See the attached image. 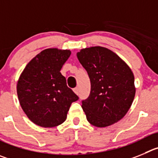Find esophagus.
I'll list each match as a JSON object with an SVG mask.
<instances>
[{
    "label": "esophagus",
    "instance_id": "obj_1",
    "mask_svg": "<svg viewBox=\"0 0 158 158\" xmlns=\"http://www.w3.org/2000/svg\"><path fill=\"white\" fill-rule=\"evenodd\" d=\"M73 91L75 92V94H77V95H78V94H79V89L78 87H76L74 89H73Z\"/></svg>",
    "mask_w": 158,
    "mask_h": 158
}]
</instances>
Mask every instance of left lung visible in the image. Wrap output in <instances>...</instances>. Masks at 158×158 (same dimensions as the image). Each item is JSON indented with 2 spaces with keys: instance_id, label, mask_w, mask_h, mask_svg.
Here are the masks:
<instances>
[{
  "instance_id": "obj_1",
  "label": "left lung",
  "mask_w": 158,
  "mask_h": 158,
  "mask_svg": "<svg viewBox=\"0 0 158 158\" xmlns=\"http://www.w3.org/2000/svg\"><path fill=\"white\" fill-rule=\"evenodd\" d=\"M76 55L90 79V94L82 102L88 122L102 128L120 121L135 97L130 68L115 53L99 46L81 49Z\"/></svg>"
}]
</instances>
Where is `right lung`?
<instances>
[{
	"mask_svg": "<svg viewBox=\"0 0 158 158\" xmlns=\"http://www.w3.org/2000/svg\"><path fill=\"white\" fill-rule=\"evenodd\" d=\"M70 55V50H44L28 63L19 76V104L29 120L37 126L51 128L62 124L72 103L79 99L60 72Z\"/></svg>",
	"mask_w": 158,
	"mask_h": 158,
	"instance_id": "1",
	"label": "right lung"
}]
</instances>
